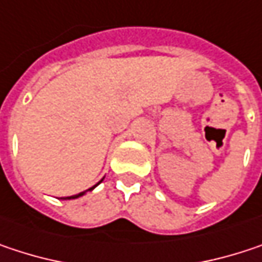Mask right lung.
I'll return each mask as SVG.
<instances>
[{"label": "right lung", "instance_id": "1", "mask_svg": "<svg viewBox=\"0 0 262 262\" xmlns=\"http://www.w3.org/2000/svg\"><path fill=\"white\" fill-rule=\"evenodd\" d=\"M97 184H99V183H97ZM97 184H96V186H97ZM96 186H94V187H96ZM94 187H91L90 190H93ZM82 195H83V192H81V193H78V195H73V196H67L66 200H75V198H79V196H82Z\"/></svg>", "mask_w": 262, "mask_h": 262}]
</instances>
